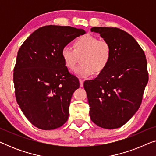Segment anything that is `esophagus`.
Instances as JSON below:
<instances>
[{
	"label": "esophagus",
	"instance_id": "1",
	"mask_svg": "<svg viewBox=\"0 0 156 156\" xmlns=\"http://www.w3.org/2000/svg\"><path fill=\"white\" fill-rule=\"evenodd\" d=\"M80 87H82L84 86V81L82 80H80Z\"/></svg>",
	"mask_w": 156,
	"mask_h": 156
}]
</instances>
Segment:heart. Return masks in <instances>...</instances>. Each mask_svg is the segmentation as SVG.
Masks as SVG:
<instances>
[{
  "label": "heart",
  "instance_id": "b5f03b06",
  "mask_svg": "<svg viewBox=\"0 0 156 156\" xmlns=\"http://www.w3.org/2000/svg\"><path fill=\"white\" fill-rule=\"evenodd\" d=\"M74 50L66 46L62 48L61 56L65 67L73 69L81 57L82 65L74 70L76 75L80 77H87L93 72L99 74L107 67L112 58V48L105 40L91 35H86L78 37L74 42Z\"/></svg>",
  "mask_w": 156,
  "mask_h": 156
}]
</instances>
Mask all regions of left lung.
<instances>
[{
  "instance_id": "obj_1",
  "label": "left lung",
  "mask_w": 156,
  "mask_h": 156,
  "mask_svg": "<svg viewBox=\"0 0 156 156\" xmlns=\"http://www.w3.org/2000/svg\"><path fill=\"white\" fill-rule=\"evenodd\" d=\"M112 48L108 65L84 87L89 116L96 125L106 129L122 126L139 108L148 81L146 55L136 40L116 27H93Z\"/></svg>"
}]
</instances>
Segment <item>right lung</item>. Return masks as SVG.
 <instances>
[{"label":"right lung","mask_w":156,"mask_h":156,"mask_svg":"<svg viewBox=\"0 0 156 156\" xmlns=\"http://www.w3.org/2000/svg\"><path fill=\"white\" fill-rule=\"evenodd\" d=\"M84 33L83 29L47 25L33 32L19 49L13 73L16 100L38 129H55L67 121L80 82L65 67L61 52Z\"/></svg>","instance_id":"obj_1"}]
</instances>
